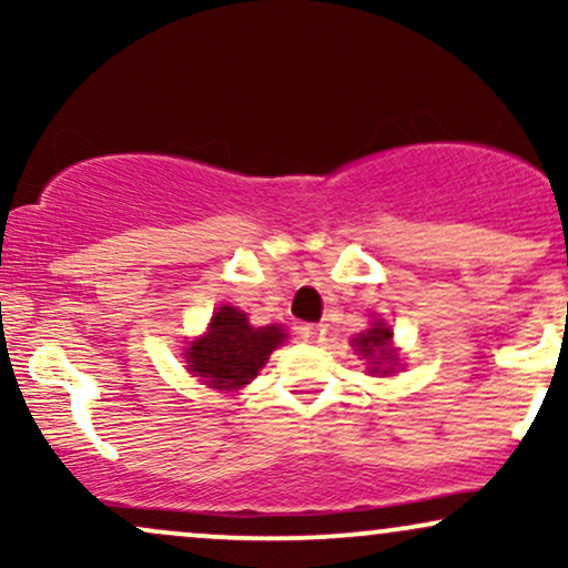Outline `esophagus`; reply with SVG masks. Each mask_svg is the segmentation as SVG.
I'll list each match as a JSON object with an SVG mask.
<instances>
[{
    "instance_id": "34e87169",
    "label": "esophagus",
    "mask_w": 568,
    "mask_h": 568,
    "mask_svg": "<svg viewBox=\"0 0 568 568\" xmlns=\"http://www.w3.org/2000/svg\"><path fill=\"white\" fill-rule=\"evenodd\" d=\"M296 334H298V338H304V342H321V338H323V328H321V325L304 323V325H298Z\"/></svg>"
}]
</instances>
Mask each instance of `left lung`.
Here are the masks:
<instances>
[{"label":"left lung","mask_w":568,"mask_h":568,"mask_svg":"<svg viewBox=\"0 0 568 568\" xmlns=\"http://www.w3.org/2000/svg\"><path fill=\"white\" fill-rule=\"evenodd\" d=\"M389 338H393V331L384 323H374V328H371L368 334H361L355 338V349L361 352V355L374 357V363H395L397 357L395 352L389 349ZM374 371H379V366H374ZM382 374H387V371H382Z\"/></svg>","instance_id":"obj_1"}]
</instances>
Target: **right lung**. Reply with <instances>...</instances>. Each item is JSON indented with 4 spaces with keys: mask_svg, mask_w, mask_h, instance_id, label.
<instances>
[{
    "mask_svg": "<svg viewBox=\"0 0 568 568\" xmlns=\"http://www.w3.org/2000/svg\"><path fill=\"white\" fill-rule=\"evenodd\" d=\"M283 338L280 325L251 328L243 312L221 306L207 334L189 347V371L216 389H237L258 374Z\"/></svg>",
    "mask_w": 568,
    "mask_h": 568,
    "instance_id": "obj_1",
    "label": "right lung"
}]
</instances>
